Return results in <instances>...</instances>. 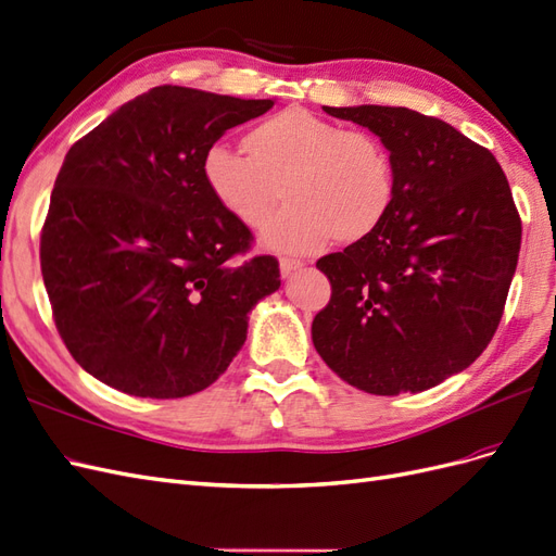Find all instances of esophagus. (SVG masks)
<instances>
[{"label": "esophagus", "instance_id": "esophagus-1", "mask_svg": "<svg viewBox=\"0 0 556 556\" xmlns=\"http://www.w3.org/2000/svg\"><path fill=\"white\" fill-rule=\"evenodd\" d=\"M304 266L299 260H290V257H280V276L282 278H290L294 271Z\"/></svg>", "mask_w": 556, "mask_h": 556}]
</instances>
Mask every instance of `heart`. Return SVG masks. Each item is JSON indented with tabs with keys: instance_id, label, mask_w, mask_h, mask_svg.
<instances>
[{
	"instance_id": "b5f03b06",
	"label": "heart",
	"mask_w": 556,
	"mask_h": 556,
	"mask_svg": "<svg viewBox=\"0 0 556 556\" xmlns=\"http://www.w3.org/2000/svg\"><path fill=\"white\" fill-rule=\"evenodd\" d=\"M243 148H208L201 172L217 204L250 229L271 217L282 185L288 208L266 227V248L308 255L331 239L357 243L392 208L394 164L371 131L290 106L250 127Z\"/></svg>"
}]
</instances>
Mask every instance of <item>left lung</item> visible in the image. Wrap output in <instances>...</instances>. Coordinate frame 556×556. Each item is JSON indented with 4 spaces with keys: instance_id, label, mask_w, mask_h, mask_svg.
Segmentation results:
<instances>
[{
    "instance_id": "obj_1",
    "label": "left lung",
    "mask_w": 556,
    "mask_h": 556,
    "mask_svg": "<svg viewBox=\"0 0 556 556\" xmlns=\"http://www.w3.org/2000/svg\"><path fill=\"white\" fill-rule=\"evenodd\" d=\"M390 150L394 201L382 225L317 260L331 282L313 345L368 394L425 392L490 345L517 268L521 220L490 150L403 106H323Z\"/></svg>"
}]
</instances>
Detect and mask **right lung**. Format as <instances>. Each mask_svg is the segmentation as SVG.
Listing matches in <instances>:
<instances>
[{"mask_svg": "<svg viewBox=\"0 0 556 556\" xmlns=\"http://www.w3.org/2000/svg\"><path fill=\"white\" fill-rule=\"evenodd\" d=\"M274 99L160 86L78 139L41 229L55 327L90 376L125 394L180 399L220 378L248 313L280 288L278 260L206 188V150Z\"/></svg>", "mask_w": 556, "mask_h": 556, "instance_id": "add662e5", "label": "right lung"}]
</instances>
